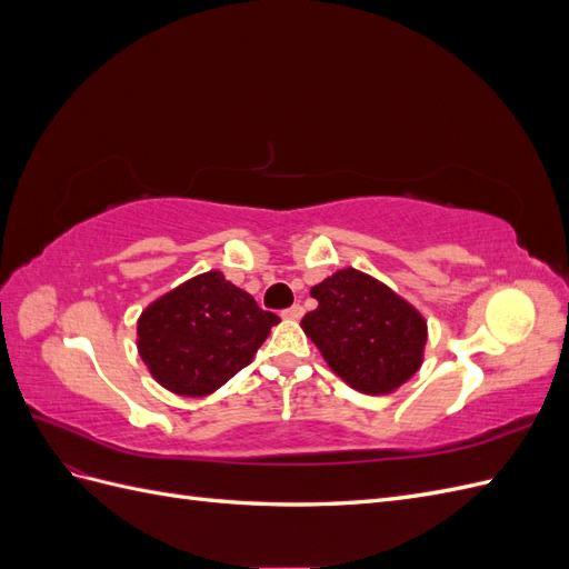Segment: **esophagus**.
I'll return each mask as SVG.
<instances>
[{
  "mask_svg": "<svg viewBox=\"0 0 569 569\" xmlns=\"http://www.w3.org/2000/svg\"><path fill=\"white\" fill-rule=\"evenodd\" d=\"M303 316V306H299V303H295L291 308H287V311H282V318H287V320H299Z\"/></svg>",
  "mask_w": 569,
  "mask_h": 569,
  "instance_id": "1",
  "label": "esophagus"
}]
</instances>
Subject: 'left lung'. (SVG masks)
I'll list each match as a JSON object with an SVG mask.
<instances>
[{
	"mask_svg": "<svg viewBox=\"0 0 569 569\" xmlns=\"http://www.w3.org/2000/svg\"><path fill=\"white\" fill-rule=\"evenodd\" d=\"M311 297L318 308L303 316V332L351 389L391 393L420 370L427 320L391 287L343 268L316 284Z\"/></svg>",
	"mask_w": 569,
	"mask_h": 569,
	"instance_id": "8db88e82",
	"label": "left lung"
}]
</instances>
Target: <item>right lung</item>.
I'll use <instances>...</instances> for the list:
<instances>
[{
    "instance_id": "add662e5",
    "label": "right lung",
    "mask_w": 569,
    "mask_h": 569,
    "mask_svg": "<svg viewBox=\"0 0 569 569\" xmlns=\"http://www.w3.org/2000/svg\"><path fill=\"white\" fill-rule=\"evenodd\" d=\"M278 322L220 270H209L144 308L137 351L161 387L199 399L247 368Z\"/></svg>"
}]
</instances>
